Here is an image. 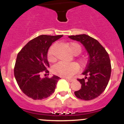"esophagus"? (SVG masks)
<instances>
[{
	"label": "esophagus",
	"instance_id": "34e87169",
	"mask_svg": "<svg viewBox=\"0 0 124 124\" xmlns=\"http://www.w3.org/2000/svg\"><path fill=\"white\" fill-rule=\"evenodd\" d=\"M65 79L66 80H68V81L70 82H73V81L74 80V79H73V78H65Z\"/></svg>",
	"mask_w": 124,
	"mask_h": 124
}]
</instances>
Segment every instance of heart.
Masks as SVG:
<instances>
[{
  "mask_svg": "<svg viewBox=\"0 0 124 124\" xmlns=\"http://www.w3.org/2000/svg\"><path fill=\"white\" fill-rule=\"evenodd\" d=\"M69 46L71 51L74 54H79L81 51V48L80 45L76 43H70ZM54 45L52 46L49 50L48 53V59L49 61H52L54 60ZM86 60L83 59L81 60V63L82 64L86 63ZM79 70V66L75 63H63V62H59L54 64L53 67V72L55 74L63 76V77H69L73 75V74L77 72Z\"/></svg>",
  "mask_w": 124,
  "mask_h": 124,
  "instance_id": "1",
  "label": "heart"
}]
</instances>
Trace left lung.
<instances>
[{"mask_svg": "<svg viewBox=\"0 0 124 124\" xmlns=\"http://www.w3.org/2000/svg\"><path fill=\"white\" fill-rule=\"evenodd\" d=\"M68 37L81 43L89 55L88 63L82 73L85 78L78 79L81 88L74 92V94L83 100L95 99L104 91L110 79L111 64L109 54L99 41L89 35L82 34Z\"/></svg>", "mask_w": 124, "mask_h": 124, "instance_id": "8db88e82", "label": "left lung"}]
</instances>
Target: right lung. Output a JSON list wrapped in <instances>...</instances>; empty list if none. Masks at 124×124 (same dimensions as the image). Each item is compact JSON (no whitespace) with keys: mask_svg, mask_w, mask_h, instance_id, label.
Wrapping results in <instances>:
<instances>
[{"mask_svg":"<svg viewBox=\"0 0 124 124\" xmlns=\"http://www.w3.org/2000/svg\"><path fill=\"white\" fill-rule=\"evenodd\" d=\"M63 35L38 36L30 41L17 54L14 76L22 91L34 100H41L54 93L60 78L41 79L40 74L49 68L47 53L53 43Z\"/></svg>","mask_w":124,"mask_h":124,"instance_id":"add662e5","label":"right lung"}]
</instances>
